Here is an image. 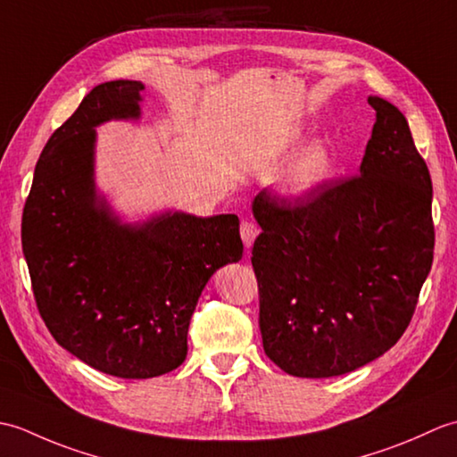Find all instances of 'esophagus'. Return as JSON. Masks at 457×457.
<instances>
[{"label": "esophagus", "instance_id": "34e87169", "mask_svg": "<svg viewBox=\"0 0 457 457\" xmlns=\"http://www.w3.org/2000/svg\"><path fill=\"white\" fill-rule=\"evenodd\" d=\"M239 234H241V239H244L245 247H251V245H253V241L257 239V236H259V228L255 226L253 221L244 220V221H241V226H239Z\"/></svg>", "mask_w": 457, "mask_h": 457}]
</instances>
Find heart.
Instances as JSON below:
<instances>
[{
    "mask_svg": "<svg viewBox=\"0 0 457 457\" xmlns=\"http://www.w3.org/2000/svg\"><path fill=\"white\" fill-rule=\"evenodd\" d=\"M295 141L296 137L293 135V137H287L285 141L273 143L269 145V147L261 149L255 154V167L267 169L270 164H275L280 159V154H283ZM328 170H329V153L324 145L314 143L300 153L293 162H290L283 180V188L285 192L293 194V196H300V194H306L312 188H316L318 184L328 177Z\"/></svg>",
    "mask_w": 457,
    "mask_h": 457,
    "instance_id": "obj_1",
    "label": "heart"
}]
</instances>
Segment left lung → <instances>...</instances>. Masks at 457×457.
<instances>
[{
  "mask_svg": "<svg viewBox=\"0 0 457 457\" xmlns=\"http://www.w3.org/2000/svg\"><path fill=\"white\" fill-rule=\"evenodd\" d=\"M367 102L377 120L357 177L253 200L263 349L295 377L344 375L389 352L432 267L428 167L404 115L377 96Z\"/></svg>",
  "mask_w": 457,
  "mask_h": 457,
  "instance_id": "left-lung-1",
  "label": "left lung"
}]
</instances>
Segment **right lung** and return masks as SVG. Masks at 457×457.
Instances as JSON below:
<instances>
[{
	"mask_svg": "<svg viewBox=\"0 0 457 457\" xmlns=\"http://www.w3.org/2000/svg\"><path fill=\"white\" fill-rule=\"evenodd\" d=\"M137 80L104 82L46 141L23 208L35 303L58 345L121 378H151L187 359L188 326L216 269L244 253L234 213L164 212L120 223L94 184L96 129L139 120Z\"/></svg>",
	"mask_w": 457,
	"mask_h": 457,
	"instance_id": "obj_1",
	"label": "right lung"
}]
</instances>
